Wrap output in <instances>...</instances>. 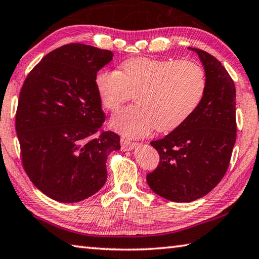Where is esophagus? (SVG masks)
<instances>
[{
    "mask_svg": "<svg viewBox=\"0 0 259 259\" xmlns=\"http://www.w3.org/2000/svg\"><path fill=\"white\" fill-rule=\"evenodd\" d=\"M138 146L137 142H132V141H128V140H125V139H121L120 140V147H121V150L122 151H130V150H133V149Z\"/></svg>",
    "mask_w": 259,
    "mask_h": 259,
    "instance_id": "obj_1",
    "label": "esophagus"
}]
</instances>
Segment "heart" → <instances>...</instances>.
<instances>
[{"mask_svg": "<svg viewBox=\"0 0 259 259\" xmlns=\"http://www.w3.org/2000/svg\"><path fill=\"white\" fill-rule=\"evenodd\" d=\"M95 89L104 109L116 111L137 93V104L116 113L110 126L128 138L155 128L169 132L187 121L206 92V74L196 61L132 58L119 71L100 70Z\"/></svg>", "mask_w": 259, "mask_h": 259, "instance_id": "heart-1", "label": "heart"}]
</instances>
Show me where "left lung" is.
<instances>
[{
  "label": "left lung",
  "mask_w": 259,
  "mask_h": 259,
  "mask_svg": "<svg viewBox=\"0 0 259 259\" xmlns=\"http://www.w3.org/2000/svg\"><path fill=\"white\" fill-rule=\"evenodd\" d=\"M196 52L206 74V92L187 121L150 144L159 153L147 182L158 196L175 202L202 198L223 179L237 138L235 86L222 63L200 49Z\"/></svg>",
  "instance_id": "1"
}]
</instances>
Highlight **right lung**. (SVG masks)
I'll list each match as a JSON object with an SVG mask.
<instances>
[{
	"label": "right lung",
	"mask_w": 259,
	"mask_h": 259,
	"mask_svg": "<svg viewBox=\"0 0 259 259\" xmlns=\"http://www.w3.org/2000/svg\"><path fill=\"white\" fill-rule=\"evenodd\" d=\"M113 53L71 43L47 54L22 85L16 131L24 169L45 196L78 202L107 181V158L120 149L116 133L101 132L104 121L95 89L97 72Z\"/></svg>",
	"instance_id": "1"
}]
</instances>
